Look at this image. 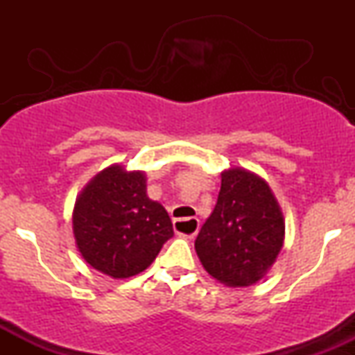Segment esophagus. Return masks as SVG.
I'll return each mask as SVG.
<instances>
[{"mask_svg": "<svg viewBox=\"0 0 355 355\" xmlns=\"http://www.w3.org/2000/svg\"><path fill=\"white\" fill-rule=\"evenodd\" d=\"M180 222H187V223H189V225L191 227V229H193V232H191V234H180L182 237H185V239H193L195 235H197L198 227H200V223H198V220H197V218H182V220H177V222H175V227H177V223H180Z\"/></svg>", "mask_w": 355, "mask_h": 355, "instance_id": "1", "label": "esophagus"}]
</instances>
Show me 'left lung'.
Here are the masks:
<instances>
[{
  "mask_svg": "<svg viewBox=\"0 0 355 355\" xmlns=\"http://www.w3.org/2000/svg\"><path fill=\"white\" fill-rule=\"evenodd\" d=\"M285 222L270 187L245 168L222 172L217 205L195 240L203 268L227 287H248L274 266Z\"/></svg>",
  "mask_w": 355,
  "mask_h": 355,
  "instance_id": "1",
  "label": "left lung"
}]
</instances>
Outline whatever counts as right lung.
<instances>
[{
  "mask_svg": "<svg viewBox=\"0 0 355 355\" xmlns=\"http://www.w3.org/2000/svg\"><path fill=\"white\" fill-rule=\"evenodd\" d=\"M73 234L87 263L113 279H128L153 262L173 229L166 210L146 195L145 173L112 165L76 198Z\"/></svg>",
  "mask_w": 355,
  "mask_h": 355,
  "instance_id": "obj_1",
  "label": "right lung"
}]
</instances>
